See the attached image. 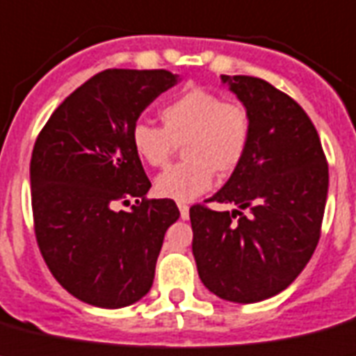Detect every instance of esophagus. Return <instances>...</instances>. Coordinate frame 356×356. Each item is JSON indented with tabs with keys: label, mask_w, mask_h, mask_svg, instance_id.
Masks as SVG:
<instances>
[{
	"label": "esophagus",
	"mask_w": 356,
	"mask_h": 356,
	"mask_svg": "<svg viewBox=\"0 0 356 356\" xmlns=\"http://www.w3.org/2000/svg\"><path fill=\"white\" fill-rule=\"evenodd\" d=\"M178 209H180L181 220H187V218H189V205H185V203H178Z\"/></svg>",
	"instance_id": "34e87169"
}]
</instances>
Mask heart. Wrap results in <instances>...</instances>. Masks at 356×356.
Here are the masks:
<instances>
[{
    "mask_svg": "<svg viewBox=\"0 0 356 356\" xmlns=\"http://www.w3.org/2000/svg\"><path fill=\"white\" fill-rule=\"evenodd\" d=\"M162 127L138 122L131 129L133 151L142 162L162 167L176 145L187 162L167 167L154 180L160 198L191 202L207 193L214 172L227 178L241 167L252 140L250 111L205 88H185L160 109Z\"/></svg>",
    "mask_w": 356,
    "mask_h": 356,
    "instance_id": "obj_1",
    "label": "heart"
}]
</instances>
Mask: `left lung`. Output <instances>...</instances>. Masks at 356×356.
Instances as JSON below:
<instances>
[{
    "label": "left lung",
    "instance_id": "8db88e82",
    "mask_svg": "<svg viewBox=\"0 0 356 356\" xmlns=\"http://www.w3.org/2000/svg\"><path fill=\"white\" fill-rule=\"evenodd\" d=\"M252 117L238 171L212 198L240 209L189 211L200 279L232 302H259L288 288L308 265L323 229L327 162L314 122L284 91L250 75H221ZM248 210V215H243Z\"/></svg>",
    "mask_w": 356,
    "mask_h": 356
}]
</instances>
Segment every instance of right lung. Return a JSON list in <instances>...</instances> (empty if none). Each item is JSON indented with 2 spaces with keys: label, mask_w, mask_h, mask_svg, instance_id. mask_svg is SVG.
Masks as SVG:
<instances>
[{
  "label": "right lung",
  "mask_w": 356,
  "mask_h": 356,
  "mask_svg": "<svg viewBox=\"0 0 356 356\" xmlns=\"http://www.w3.org/2000/svg\"><path fill=\"white\" fill-rule=\"evenodd\" d=\"M175 84L167 70H104L63 100L33 144L38 247L60 286L91 306L142 299L180 218L172 200H147L151 181L131 145L142 111ZM131 199V211H118Z\"/></svg>",
  "instance_id": "add662e5"
}]
</instances>
